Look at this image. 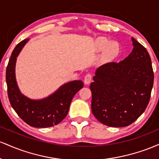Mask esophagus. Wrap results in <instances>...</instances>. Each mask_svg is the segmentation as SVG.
Instances as JSON below:
<instances>
[{
    "label": "esophagus",
    "mask_w": 159,
    "mask_h": 159,
    "mask_svg": "<svg viewBox=\"0 0 159 159\" xmlns=\"http://www.w3.org/2000/svg\"><path fill=\"white\" fill-rule=\"evenodd\" d=\"M92 78H93L92 74L88 73L84 77V83L86 84H89L90 83L91 81H92Z\"/></svg>",
    "instance_id": "obj_1"
}]
</instances>
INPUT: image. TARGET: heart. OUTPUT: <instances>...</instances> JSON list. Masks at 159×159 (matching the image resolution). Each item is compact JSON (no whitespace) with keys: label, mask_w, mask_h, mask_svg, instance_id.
<instances>
[{"label":"heart","mask_w":159,"mask_h":159,"mask_svg":"<svg viewBox=\"0 0 159 159\" xmlns=\"http://www.w3.org/2000/svg\"><path fill=\"white\" fill-rule=\"evenodd\" d=\"M96 46L98 50L105 49V53L108 57H114L120 52V45L116 42H110L105 37H98L96 41Z\"/></svg>","instance_id":"b5f03b06"}]
</instances>
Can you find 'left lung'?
Wrapping results in <instances>:
<instances>
[{"mask_svg":"<svg viewBox=\"0 0 159 159\" xmlns=\"http://www.w3.org/2000/svg\"><path fill=\"white\" fill-rule=\"evenodd\" d=\"M134 48L123 61L98 67L90 86L92 112L98 121L111 127L134 123L148 105L154 72L148 52L132 38Z\"/></svg>","mask_w":159,"mask_h":159,"instance_id":"left-lung-1","label":"left lung"}]
</instances>
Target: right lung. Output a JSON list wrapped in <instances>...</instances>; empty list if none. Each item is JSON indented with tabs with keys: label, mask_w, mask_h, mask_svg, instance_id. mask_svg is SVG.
Masks as SVG:
<instances>
[{
	"label": "right lung",
	"mask_w": 159,
	"mask_h": 159,
	"mask_svg": "<svg viewBox=\"0 0 159 159\" xmlns=\"http://www.w3.org/2000/svg\"><path fill=\"white\" fill-rule=\"evenodd\" d=\"M27 40L24 39L16 45L7 65L6 81L9 100L16 114L30 126H54L66 116L72 98L84 87V83L81 81L69 82L42 100L30 99L21 94L16 84L15 66L16 57Z\"/></svg>",
	"instance_id": "right-lung-1"
}]
</instances>
